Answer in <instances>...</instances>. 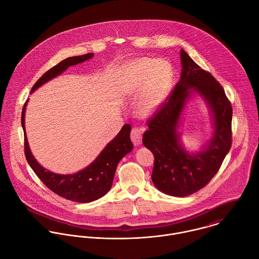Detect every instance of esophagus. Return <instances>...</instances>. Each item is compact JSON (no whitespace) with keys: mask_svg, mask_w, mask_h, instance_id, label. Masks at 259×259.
<instances>
[{"mask_svg":"<svg viewBox=\"0 0 259 259\" xmlns=\"http://www.w3.org/2000/svg\"><path fill=\"white\" fill-rule=\"evenodd\" d=\"M142 134L143 129H140L138 127H133L131 130V140L134 143L135 146L140 145L142 142Z\"/></svg>","mask_w":259,"mask_h":259,"instance_id":"34e87169","label":"esophagus"}]
</instances>
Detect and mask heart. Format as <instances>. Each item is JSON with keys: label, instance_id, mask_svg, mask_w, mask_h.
I'll list each match as a JSON object with an SVG mask.
<instances>
[{"label": "heart", "instance_id": "1", "mask_svg": "<svg viewBox=\"0 0 259 259\" xmlns=\"http://www.w3.org/2000/svg\"><path fill=\"white\" fill-rule=\"evenodd\" d=\"M129 90L140 93L138 112L151 116L165 102L174 80L172 65L167 61L140 59L132 62L125 72Z\"/></svg>", "mask_w": 259, "mask_h": 259}]
</instances>
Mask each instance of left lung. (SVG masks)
Listing matches in <instances>:
<instances>
[{
	"instance_id": "8db88e82",
	"label": "left lung",
	"mask_w": 259,
	"mask_h": 259,
	"mask_svg": "<svg viewBox=\"0 0 259 259\" xmlns=\"http://www.w3.org/2000/svg\"><path fill=\"white\" fill-rule=\"evenodd\" d=\"M182 72L166 101L148 119L143 144L154 155L152 181L168 195L188 196L203 188L218 172L232 143V107L222 86L201 69L183 49L180 52ZM199 94L213 116L214 133L204 149L190 155L180 144L178 124L187 99Z\"/></svg>"
}]
</instances>
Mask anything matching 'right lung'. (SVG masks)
Returning <instances> with one entry per match:
<instances>
[{"instance_id": "obj_1", "label": "right lung", "mask_w": 259, "mask_h": 259, "mask_svg": "<svg viewBox=\"0 0 259 259\" xmlns=\"http://www.w3.org/2000/svg\"><path fill=\"white\" fill-rule=\"evenodd\" d=\"M94 53H88L81 56L67 58L48 70L33 86L31 93L40 86L48 82L58 75L62 74L70 66L82 63L93 57ZM24 104L22 111V127L24 130V147L26 159L41 181L54 193L68 200L79 203H88L104 196L111 188L115 171L119 161L131 152L133 143L130 139L131 126L125 124L118 135L107 144L103 151L85 169L75 174H56L42 167L32 154L25 131V110Z\"/></svg>"}]
</instances>
